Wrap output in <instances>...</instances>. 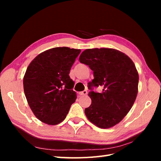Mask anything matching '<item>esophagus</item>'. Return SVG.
<instances>
[{
  "label": "esophagus",
  "mask_w": 161,
  "mask_h": 161,
  "mask_svg": "<svg viewBox=\"0 0 161 161\" xmlns=\"http://www.w3.org/2000/svg\"><path fill=\"white\" fill-rule=\"evenodd\" d=\"M86 94H87V91L86 90H85L83 91L79 92V95H86Z\"/></svg>",
  "instance_id": "1"
}]
</instances>
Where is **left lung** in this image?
<instances>
[{
    "label": "left lung",
    "instance_id": "obj_1",
    "mask_svg": "<svg viewBox=\"0 0 161 161\" xmlns=\"http://www.w3.org/2000/svg\"><path fill=\"white\" fill-rule=\"evenodd\" d=\"M79 61L94 75L89 92L92 102L85 110L86 118L100 128L113 127L128 114L138 94L139 76L134 63L124 53L104 47L85 50ZM91 86H101L103 91L94 92Z\"/></svg>",
    "mask_w": 161,
    "mask_h": 161
}]
</instances>
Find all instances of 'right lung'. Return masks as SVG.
Wrapping results in <instances>:
<instances>
[{
  "label": "right lung",
  "instance_id": "add662e5",
  "mask_svg": "<svg viewBox=\"0 0 161 161\" xmlns=\"http://www.w3.org/2000/svg\"><path fill=\"white\" fill-rule=\"evenodd\" d=\"M80 49L57 47L42 52L28 66L23 77L27 103L36 118L48 125L64 120L76 99L69 76Z\"/></svg>",
  "mask_w": 161,
  "mask_h": 161
}]
</instances>
